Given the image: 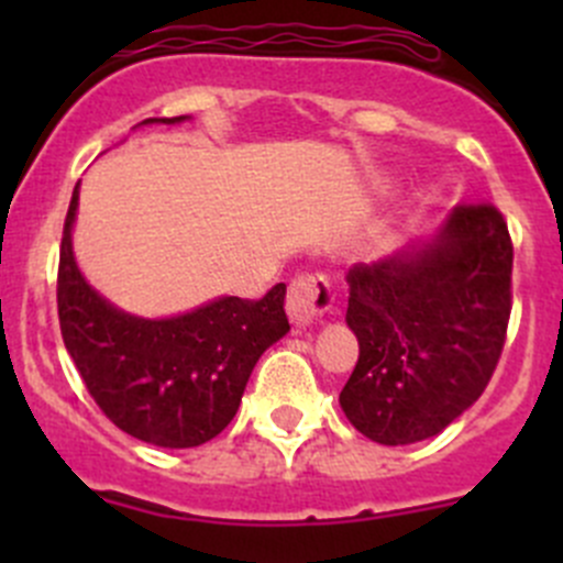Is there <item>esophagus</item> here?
<instances>
[{
    "instance_id": "esophagus-1",
    "label": "esophagus",
    "mask_w": 563,
    "mask_h": 563,
    "mask_svg": "<svg viewBox=\"0 0 563 563\" xmlns=\"http://www.w3.org/2000/svg\"><path fill=\"white\" fill-rule=\"evenodd\" d=\"M332 286L323 275H299L288 286L286 310L297 327H308L332 308Z\"/></svg>"
}]
</instances>
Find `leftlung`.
<instances>
[{
	"label": "left lung",
	"mask_w": 563,
	"mask_h": 563,
	"mask_svg": "<svg viewBox=\"0 0 563 563\" xmlns=\"http://www.w3.org/2000/svg\"><path fill=\"white\" fill-rule=\"evenodd\" d=\"M360 360L340 391L349 422L387 446L439 435L479 400L507 340L512 240L493 203H460L430 240L351 266Z\"/></svg>",
	"instance_id": "left-lung-1"
}]
</instances>
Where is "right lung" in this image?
<instances>
[{
    "label": "right lung",
    "instance_id": "add662e5",
    "mask_svg": "<svg viewBox=\"0 0 563 563\" xmlns=\"http://www.w3.org/2000/svg\"><path fill=\"white\" fill-rule=\"evenodd\" d=\"M76 209L78 185L62 231L56 308L89 395L133 439L166 450L207 444L234 419L258 356L291 329L283 310L286 286L277 283L261 299L220 297L172 318L130 316L84 280L73 255Z\"/></svg>",
    "mask_w": 563,
    "mask_h": 563
}]
</instances>
